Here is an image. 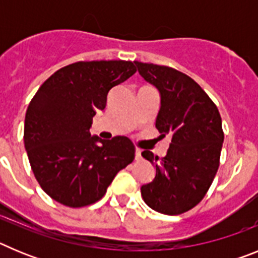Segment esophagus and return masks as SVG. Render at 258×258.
Wrapping results in <instances>:
<instances>
[{"label":"esophagus","instance_id":"34e87169","mask_svg":"<svg viewBox=\"0 0 258 258\" xmlns=\"http://www.w3.org/2000/svg\"><path fill=\"white\" fill-rule=\"evenodd\" d=\"M142 159V155H141V150H136V160H141Z\"/></svg>","mask_w":258,"mask_h":258}]
</instances>
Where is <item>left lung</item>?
Segmentation results:
<instances>
[{
	"instance_id": "1",
	"label": "left lung",
	"mask_w": 258,
	"mask_h": 258,
	"mask_svg": "<svg viewBox=\"0 0 258 258\" xmlns=\"http://www.w3.org/2000/svg\"><path fill=\"white\" fill-rule=\"evenodd\" d=\"M141 76L160 92L156 127L170 145L161 159L142 156L156 166L154 181L141 187L145 203L164 214H181L198 206L220 166L223 143L217 106L190 76L166 66L134 61Z\"/></svg>"
}]
</instances>
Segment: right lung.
Segmentation results:
<instances>
[{
	"instance_id": "right-lung-1",
	"label": "right lung",
	"mask_w": 258,
	"mask_h": 258,
	"mask_svg": "<svg viewBox=\"0 0 258 258\" xmlns=\"http://www.w3.org/2000/svg\"><path fill=\"white\" fill-rule=\"evenodd\" d=\"M136 72L133 61H76L52 74L32 98L24 146L32 172L51 199L71 208L90 206L134 160L127 137L99 140L90 136V126L109 90Z\"/></svg>"
}]
</instances>
